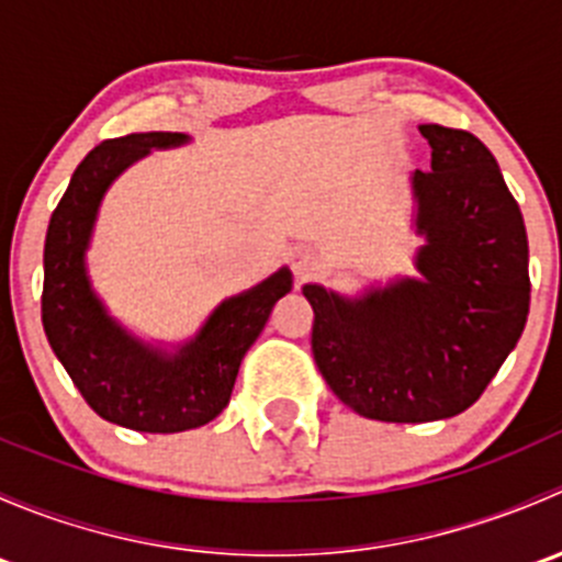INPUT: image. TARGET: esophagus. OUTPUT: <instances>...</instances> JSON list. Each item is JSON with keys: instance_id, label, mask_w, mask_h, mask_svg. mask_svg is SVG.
<instances>
[{"instance_id": "1", "label": "esophagus", "mask_w": 562, "mask_h": 562, "mask_svg": "<svg viewBox=\"0 0 562 562\" xmlns=\"http://www.w3.org/2000/svg\"><path fill=\"white\" fill-rule=\"evenodd\" d=\"M315 266H317V258L310 247H302L293 252V271H296L299 280H307V277L315 271Z\"/></svg>"}]
</instances>
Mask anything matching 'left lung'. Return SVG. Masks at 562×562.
I'll return each mask as SVG.
<instances>
[{
    "instance_id": "1",
    "label": "left lung",
    "mask_w": 562,
    "mask_h": 562,
    "mask_svg": "<svg viewBox=\"0 0 562 562\" xmlns=\"http://www.w3.org/2000/svg\"><path fill=\"white\" fill-rule=\"evenodd\" d=\"M432 171L413 173L422 277L364 296L304 285L313 356L359 416L422 424L468 411L522 337L527 234L497 160L468 130L422 124Z\"/></svg>"
}]
</instances>
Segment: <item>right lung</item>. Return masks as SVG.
<instances>
[{
	"label": "right lung",
	"instance_id": "1",
	"mask_svg": "<svg viewBox=\"0 0 562 562\" xmlns=\"http://www.w3.org/2000/svg\"><path fill=\"white\" fill-rule=\"evenodd\" d=\"M181 133H133L94 146L54 209L43 252V328L56 359L94 413L138 432H184L209 424L231 402L249 345L271 307L291 291V269L231 296L173 353L133 337L92 291L87 249L105 190L124 168L187 144Z\"/></svg>",
	"mask_w": 562,
	"mask_h": 562
}]
</instances>
